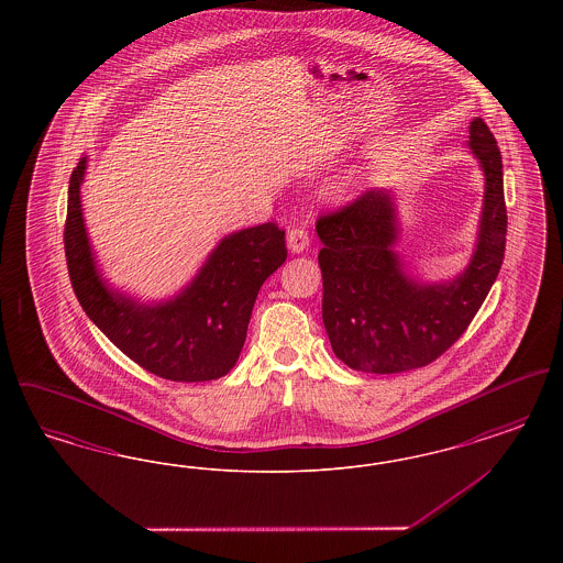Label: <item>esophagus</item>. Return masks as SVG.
Wrapping results in <instances>:
<instances>
[{"label": "esophagus", "mask_w": 563, "mask_h": 563, "mask_svg": "<svg viewBox=\"0 0 563 563\" xmlns=\"http://www.w3.org/2000/svg\"><path fill=\"white\" fill-rule=\"evenodd\" d=\"M287 244H289V249L294 251V253H301V251H306L308 249V244H310V234H308V230L306 228H294L289 234H287Z\"/></svg>", "instance_id": "1"}]
</instances>
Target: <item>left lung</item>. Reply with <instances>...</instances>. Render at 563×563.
<instances>
[{"label": "left lung", "instance_id": "obj_1", "mask_svg": "<svg viewBox=\"0 0 563 563\" xmlns=\"http://www.w3.org/2000/svg\"><path fill=\"white\" fill-rule=\"evenodd\" d=\"M475 158L485 173L479 244L454 283L422 287L405 276L393 200L369 189L317 219L322 241V322L338 358L367 374L427 367L468 329L503 268L507 205L503 156L482 118L471 122Z\"/></svg>", "mask_w": 563, "mask_h": 563}]
</instances>
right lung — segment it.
<instances>
[{
    "mask_svg": "<svg viewBox=\"0 0 563 563\" xmlns=\"http://www.w3.org/2000/svg\"><path fill=\"white\" fill-rule=\"evenodd\" d=\"M86 158L69 179L65 257L71 287L88 319L139 367L170 382H209L241 356L257 294L287 260L285 230L274 221L219 242L184 294L156 308L113 295L97 274L81 219Z\"/></svg>",
    "mask_w": 563,
    "mask_h": 563,
    "instance_id": "add662e5",
    "label": "right lung"
}]
</instances>
